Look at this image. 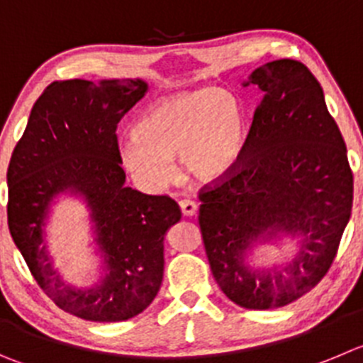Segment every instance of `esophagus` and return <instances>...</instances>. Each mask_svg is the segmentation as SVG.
<instances>
[{"label": "esophagus", "mask_w": 363, "mask_h": 363, "mask_svg": "<svg viewBox=\"0 0 363 363\" xmlns=\"http://www.w3.org/2000/svg\"><path fill=\"white\" fill-rule=\"evenodd\" d=\"M179 208H182V213H184L185 217H192L198 212V205H196L192 199H182V201H179Z\"/></svg>", "instance_id": "34e87169"}]
</instances>
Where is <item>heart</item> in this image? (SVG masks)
<instances>
[{
  "label": "heart",
  "mask_w": 363,
  "mask_h": 363,
  "mask_svg": "<svg viewBox=\"0 0 363 363\" xmlns=\"http://www.w3.org/2000/svg\"><path fill=\"white\" fill-rule=\"evenodd\" d=\"M246 147V124L239 101L217 87L164 99L135 124L123 144L126 167L147 185L174 176L171 158L198 182H216L239 164Z\"/></svg>",
  "instance_id": "heart-1"
}]
</instances>
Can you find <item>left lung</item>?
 <instances>
[{
	"instance_id": "obj_1",
	"label": "left lung",
	"mask_w": 363,
	"mask_h": 363,
	"mask_svg": "<svg viewBox=\"0 0 363 363\" xmlns=\"http://www.w3.org/2000/svg\"><path fill=\"white\" fill-rule=\"evenodd\" d=\"M262 92L242 158L199 191V228L220 291L242 308H279L312 291L333 264L353 206L346 143L323 87L292 58L255 69ZM287 230L303 244L292 264L251 272L243 251L265 233Z\"/></svg>"
}]
</instances>
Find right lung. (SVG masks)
Instances as JSON below:
<instances>
[{
	"label": "right lung",
	"instance_id": "1",
	"mask_svg": "<svg viewBox=\"0 0 363 363\" xmlns=\"http://www.w3.org/2000/svg\"><path fill=\"white\" fill-rule=\"evenodd\" d=\"M146 91L143 80L53 82L33 105L6 171L17 250L44 294L85 320H126L151 305L164 276L165 231L182 217L169 196L124 187L117 124ZM67 188L89 201L106 260V278L85 291L61 281L42 240L47 205Z\"/></svg>",
	"mask_w": 363,
	"mask_h": 363
}]
</instances>
